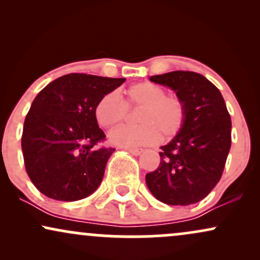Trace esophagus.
Wrapping results in <instances>:
<instances>
[{
    "mask_svg": "<svg viewBox=\"0 0 260 260\" xmlns=\"http://www.w3.org/2000/svg\"><path fill=\"white\" fill-rule=\"evenodd\" d=\"M128 153H131L132 155H136V156H138L143 153V149H137V148H124Z\"/></svg>",
    "mask_w": 260,
    "mask_h": 260,
    "instance_id": "esophagus-1",
    "label": "esophagus"
}]
</instances>
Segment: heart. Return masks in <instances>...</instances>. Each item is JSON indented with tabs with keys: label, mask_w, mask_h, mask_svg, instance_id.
<instances>
[{
	"label": "heart",
	"mask_w": 260,
	"mask_h": 260,
	"mask_svg": "<svg viewBox=\"0 0 260 260\" xmlns=\"http://www.w3.org/2000/svg\"><path fill=\"white\" fill-rule=\"evenodd\" d=\"M126 103L117 92L110 91L100 98L94 109L98 123L111 128L123 121L128 106H142L138 113L140 124H122L110 134V142L117 147L139 148L153 145L160 140L172 139L181 132L186 122V105L181 98L166 95L162 86L151 82L131 85Z\"/></svg>",
	"instance_id": "1"
}]
</instances>
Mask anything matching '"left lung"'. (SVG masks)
Listing matches in <instances>:
<instances>
[{
    "label": "left lung",
    "instance_id": "left-lung-1",
    "mask_svg": "<svg viewBox=\"0 0 260 260\" xmlns=\"http://www.w3.org/2000/svg\"><path fill=\"white\" fill-rule=\"evenodd\" d=\"M171 88L186 105V122L169 144L161 147L160 165L145 176L149 190L169 205L202 201L221 178L231 148V117L221 92L202 74L174 71L151 76Z\"/></svg>",
    "mask_w": 260,
    "mask_h": 260
}]
</instances>
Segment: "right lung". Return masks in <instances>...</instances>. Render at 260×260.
I'll return each mask as SVG.
<instances>
[{
	"label": "right lung",
	"mask_w": 260,
	"mask_h": 260,
	"mask_svg": "<svg viewBox=\"0 0 260 260\" xmlns=\"http://www.w3.org/2000/svg\"><path fill=\"white\" fill-rule=\"evenodd\" d=\"M124 80L71 73L37 95L24 121L22 150L26 174L43 194L74 202L98 189L115 149L96 148L105 133L94 109Z\"/></svg>",
	"instance_id": "obj_1"
}]
</instances>
